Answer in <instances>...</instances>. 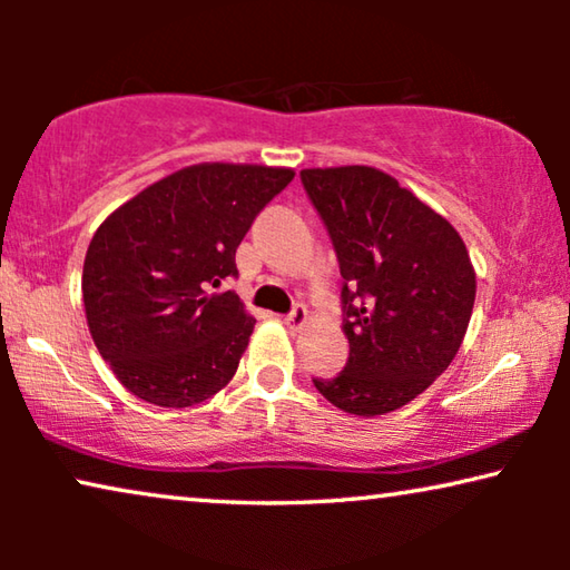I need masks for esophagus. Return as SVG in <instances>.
I'll return each mask as SVG.
<instances>
[{"label":"esophagus","instance_id":"obj_1","mask_svg":"<svg viewBox=\"0 0 570 570\" xmlns=\"http://www.w3.org/2000/svg\"><path fill=\"white\" fill-rule=\"evenodd\" d=\"M306 322H308V308L303 306V303H295L291 314L285 316V324L291 326V330H301V326L306 324Z\"/></svg>","mask_w":570,"mask_h":570}]
</instances>
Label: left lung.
Returning <instances> with one entry per match:
<instances>
[{
  "mask_svg": "<svg viewBox=\"0 0 570 570\" xmlns=\"http://www.w3.org/2000/svg\"><path fill=\"white\" fill-rule=\"evenodd\" d=\"M301 181L337 254L350 342L345 371L314 386L350 415L400 410L464 340L478 291L464 240L384 170L306 168Z\"/></svg>",
  "mask_w": 570,
  "mask_h": 570,
  "instance_id": "1",
  "label": "left lung"
}]
</instances>
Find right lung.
Instances as JSON below:
<instances>
[{"mask_svg":"<svg viewBox=\"0 0 570 570\" xmlns=\"http://www.w3.org/2000/svg\"><path fill=\"white\" fill-rule=\"evenodd\" d=\"M291 168L199 163L100 223L82 267L85 316L116 379L158 407H191L233 379L256 318L233 291L236 248Z\"/></svg>","mask_w":570,"mask_h":570,"instance_id":"obj_1","label":"right lung"}]
</instances>
